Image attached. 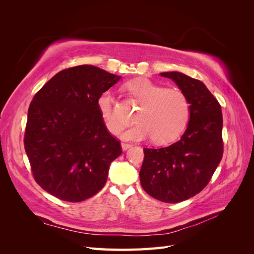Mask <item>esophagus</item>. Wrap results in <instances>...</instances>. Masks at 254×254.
I'll return each instance as SVG.
<instances>
[{"label": "esophagus", "instance_id": "34e87169", "mask_svg": "<svg viewBox=\"0 0 254 254\" xmlns=\"http://www.w3.org/2000/svg\"><path fill=\"white\" fill-rule=\"evenodd\" d=\"M131 144H129V143H122V148H123V150H127L128 148H130L131 147Z\"/></svg>", "mask_w": 254, "mask_h": 254}]
</instances>
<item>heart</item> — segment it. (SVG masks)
Returning a JSON list of instances; mask_svg holds the SVG:
<instances>
[{
  "instance_id": "b5f03b06",
  "label": "heart",
  "mask_w": 254,
  "mask_h": 254,
  "mask_svg": "<svg viewBox=\"0 0 254 254\" xmlns=\"http://www.w3.org/2000/svg\"><path fill=\"white\" fill-rule=\"evenodd\" d=\"M126 87L142 107L135 118L137 123L123 132V139L140 141L152 137L156 143L164 144L177 139L186 129L190 108L183 92L165 89L145 78L129 81ZM97 108L107 129L112 133L120 132L124 120L110 91L98 96Z\"/></svg>"
}]
</instances>
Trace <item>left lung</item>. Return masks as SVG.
<instances>
[{
    "mask_svg": "<svg viewBox=\"0 0 254 254\" xmlns=\"http://www.w3.org/2000/svg\"><path fill=\"white\" fill-rule=\"evenodd\" d=\"M161 75L172 78L188 97L190 122L178 142L143 149L140 181L151 197L177 203L200 193L221 161L222 113L218 101L200 80L180 72Z\"/></svg>",
    "mask_w": 254,
    "mask_h": 254,
    "instance_id": "left-lung-1",
    "label": "left lung"
}]
</instances>
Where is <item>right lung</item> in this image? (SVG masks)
Segmentation results:
<instances>
[{
  "label": "right lung",
  "mask_w": 254,
  "mask_h": 254,
  "mask_svg": "<svg viewBox=\"0 0 254 254\" xmlns=\"http://www.w3.org/2000/svg\"><path fill=\"white\" fill-rule=\"evenodd\" d=\"M120 79L93 65L68 67L29 105L24 148L34 179L60 200L79 202L98 193L122 153L97 108L98 96Z\"/></svg>",
  "instance_id": "right-lung-1"
}]
</instances>
